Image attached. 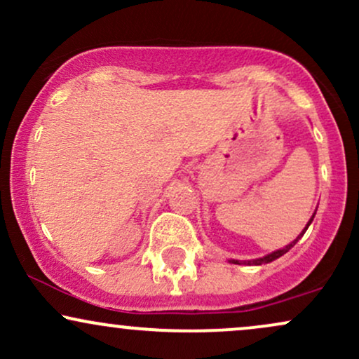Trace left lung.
Segmentation results:
<instances>
[{"instance_id":"left-lung-1","label":"left lung","mask_w":359,"mask_h":359,"mask_svg":"<svg viewBox=\"0 0 359 359\" xmlns=\"http://www.w3.org/2000/svg\"><path fill=\"white\" fill-rule=\"evenodd\" d=\"M314 216H316V212L312 214V217H311V219H309L307 226H306V228H304V231L300 233L299 236H297V240H294V241H292L290 245L283 246V248H280V250H277V251H273V253L266 255V257H263V258H257V259H248V262H240V259H229V262L234 263V265H263V263H270V262H273V259H277V258L282 257V255H285L287 251L290 250V248H294V245H295V243H297V241L300 240V238L304 236V233L307 231V228H309V226H311V222H312V219H314Z\"/></svg>"}]
</instances>
